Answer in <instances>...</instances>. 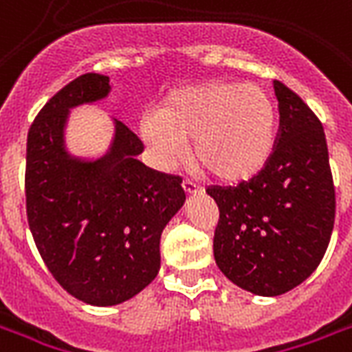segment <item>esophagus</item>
Listing matches in <instances>:
<instances>
[{
    "mask_svg": "<svg viewBox=\"0 0 352 352\" xmlns=\"http://www.w3.org/2000/svg\"><path fill=\"white\" fill-rule=\"evenodd\" d=\"M182 190H184L186 194H195V192H199L201 188L197 182L190 181V179H184V181H182Z\"/></svg>",
    "mask_w": 352,
    "mask_h": 352,
    "instance_id": "obj_1",
    "label": "esophagus"
}]
</instances>
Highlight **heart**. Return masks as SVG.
I'll use <instances>...</instances> for the list:
<instances>
[{
  "label": "heart",
  "mask_w": 352,
  "mask_h": 352,
  "mask_svg": "<svg viewBox=\"0 0 352 352\" xmlns=\"http://www.w3.org/2000/svg\"><path fill=\"white\" fill-rule=\"evenodd\" d=\"M277 112L270 94L254 85L206 80L171 90L142 133L160 160L190 153L210 175L245 179L265 164L275 144Z\"/></svg>",
  "instance_id": "1"
}]
</instances>
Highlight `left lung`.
Returning <instances> with one entry per match:
<instances>
[{
  "label": "left lung",
  "instance_id": "obj_1",
  "mask_svg": "<svg viewBox=\"0 0 352 352\" xmlns=\"http://www.w3.org/2000/svg\"><path fill=\"white\" fill-rule=\"evenodd\" d=\"M278 131L264 168L236 186L206 188L219 219L214 258L229 280L256 295L286 294L325 254L336 190L323 125L294 90L273 80Z\"/></svg>",
  "mask_w": 352,
  "mask_h": 352
}]
</instances>
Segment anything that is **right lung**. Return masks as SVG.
I'll use <instances>...</instances> for the list:
<instances>
[{"label":"right lung","mask_w":352,"mask_h":352,"mask_svg":"<svg viewBox=\"0 0 352 352\" xmlns=\"http://www.w3.org/2000/svg\"><path fill=\"white\" fill-rule=\"evenodd\" d=\"M109 94V77L79 75L42 107L27 134V223L53 278L75 299L111 307L160 267V234L186 199L182 179L149 170L144 144L118 122L112 151L80 162L63 149L68 109Z\"/></svg>","instance_id":"right-lung-1"}]
</instances>
